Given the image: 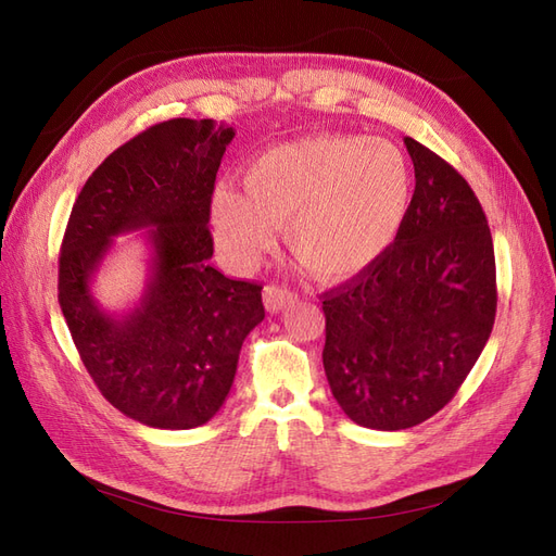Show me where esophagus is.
I'll use <instances>...</instances> for the list:
<instances>
[{"label":"esophagus","mask_w":556,"mask_h":556,"mask_svg":"<svg viewBox=\"0 0 556 556\" xmlns=\"http://www.w3.org/2000/svg\"><path fill=\"white\" fill-rule=\"evenodd\" d=\"M296 301V294L288 288H282V285H266L264 288V304L271 313L282 311L285 306H290Z\"/></svg>","instance_id":"obj_1"}]
</instances>
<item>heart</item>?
Listing matches in <instances>:
<instances>
[{"mask_svg": "<svg viewBox=\"0 0 556 556\" xmlns=\"http://www.w3.org/2000/svg\"><path fill=\"white\" fill-rule=\"evenodd\" d=\"M245 192L217 185L211 225L237 268L285 241L325 280L366 271L394 245L413 206L415 174L403 148L357 134H315L252 157Z\"/></svg>", "mask_w": 556, "mask_h": 556, "instance_id": "obj_1", "label": "heart"}]
</instances>
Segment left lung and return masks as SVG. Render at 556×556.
Wrapping results in <instances>:
<instances>
[{
    "mask_svg": "<svg viewBox=\"0 0 556 556\" xmlns=\"http://www.w3.org/2000/svg\"><path fill=\"white\" fill-rule=\"evenodd\" d=\"M415 192L399 239L366 271L323 294L325 374L352 422L401 431L457 394L496 315L494 243L464 176L403 139Z\"/></svg>",
    "mask_w": 556,
    "mask_h": 556,
    "instance_id": "8db88e82",
    "label": "left lung"
}]
</instances>
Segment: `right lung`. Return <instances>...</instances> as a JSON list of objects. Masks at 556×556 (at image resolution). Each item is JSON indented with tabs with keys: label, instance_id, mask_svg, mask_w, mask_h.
<instances>
[{
	"label": "right lung",
	"instance_id": "obj_1",
	"mask_svg": "<svg viewBox=\"0 0 556 556\" xmlns=\"http://www.w3.org/2000/svg\"><path fill=\"white\" fill-rule=\"evenodd\" d=\"M233 129L174 117L148 127L83 185L60 252L58 299L99 392L137 422L194 429L223 408L245 336L264 319L262 285L211 266L215 176ZM146 228L151 268L140 304L98 306L91 278L112 239Z\"/></svg>",
	"mask_w": 556,
	"mask_h": 556
}]
</instances>
